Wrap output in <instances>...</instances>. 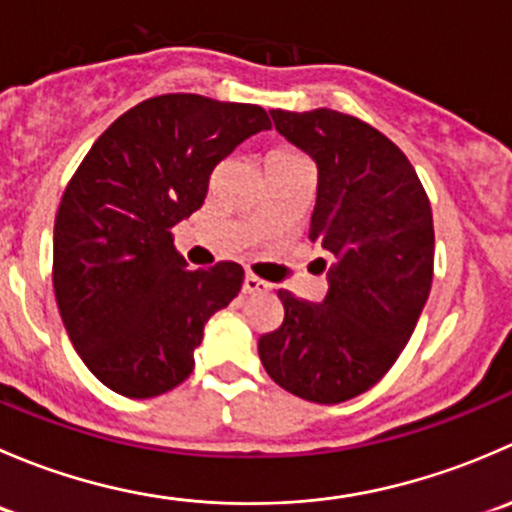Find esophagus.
Here are the masks:
<instances>
[{"mask_svg": "<svg viewBox=\"0 0 512 512\" xmlns=\"http://www.w3.org/2000/svg\"><path fill=\"white\" fill-rule=\"evenodd\" d=\"M267 289H270V285H267L265 280H260V277L250 275V272H247L245 280H242V292L245 294H262L267 292Z\"/></svg>", "mask_w": 512, "mask_h": 512, "instance_id": "esophagus-1", "label": "esophagus"}]
</instances>
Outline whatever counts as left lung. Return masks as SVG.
<instances>
[{
  "instance_id": "1",
  "label": "left lung",
  "mask_w": 512,
  "mask_h": 512,
  "mask_svg": "<svg viewBox=\"0 0 512 512\" xmlns=\"http://www.w3.org/2000/svg\"><path fill=\"white\" fill-rule=\"evenodd\" d=\"M270 113L317 163L309 240L332 265L319 304L277 292L285 322L257 352L289 394L342 404L371 389L414 334L433 282L431 203L409 158L369 123L332 108Z\"/></svg>"
}]
</instances>
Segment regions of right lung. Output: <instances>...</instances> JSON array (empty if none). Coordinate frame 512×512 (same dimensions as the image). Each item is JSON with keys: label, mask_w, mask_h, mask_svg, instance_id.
Segmentation results:
<instances>
[{"label": "right lung", "mask_w": 512, "mask_h": 512, "mask_svg": "<svg viewBox=\"0 0 512 512\" xmlns=\"http://www.w3.org/2000/svg\"><path fill=\"white\" fill-rule=\"evenodd\" d=\"M272 123L255 103L163 94L111 123L69 180L54 223V294L71 344L128 399L175 389L195 366L205 322L242 287L237 262L188 270L173 227L210 175Z\"/></svg>", "instance_id": "add662e5"}]
</instances>
